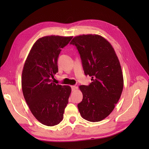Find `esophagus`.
<instances>
[{
    "label": "esophagus",
    "instance_id": "1",
    "mask_svg": "<svg viewBox=\"0 0 149 149\" xmlns=\"http://www.w3.org/2000/svg\"><path fill=\"white\" fill-rule=\"evenodd\" d=\"M71 88H72V91H75L77 89V87L76 86H71Z\"/></svg>",
    "mask_w": 149,
    "mask_h": 149
}]
</instances>
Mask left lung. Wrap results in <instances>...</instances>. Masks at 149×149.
I'll list each match as a JSON object with an SVG mask.
<instances>
[{
    "label": "left lung",
    "instance_id": "8db88e82",
    "mask_svg": "<svg viewBox=\"0 0 149 149\" xmlns=\"http://www.w3.org/2000/svg\"><path fill=\"white\" fill-rule=\"evenodd\" d=\"M82 60L84 74L92 77L89 86L81 85L83 100L78 104L82 118L91 122L102 121L113 111L123 89L120 61L112 45L97 34L73 38Z\"/></svg>",
    "mask_w": 149,
    "mask_h": 149
}]
</instances>
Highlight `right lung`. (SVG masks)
<instances>
[{
	"mask_svg": "<svg viewBox=\"0 0 149 149\" xmlns=\"http://www.w3.org/2000/svg\"><path fill=\"white\" fill-rule=\"evenodd\" d=\"M72 36H47L38 38L31 48L23 66V97L35 118L47 126L58 124L63 118L71 88L54 83L58 72L57 59Z\"/></svg>",
	"mask_w": 149,
	"mask_h": 149,
	"instance_id": "right-lung-1",
	"label": "right lung"
}]
</instances>
